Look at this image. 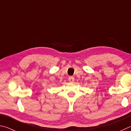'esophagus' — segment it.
<instances>
[{
	"instance_id": "obj_1",
	"label": "esophagus",
	"mask_w": 131,
	"mask_h": 131,
	"mask_svg": "<svg viewBox=\"0 0 131 131\" xmlns=\"http://www.w3.org/2000/svg\"><path fill=\"white\" fill-rule=\"evenodd\" d=\"M74 78L73 77H69V78H68V81H69L70 82H74Z\"/></svg>"
}]
</instances>
